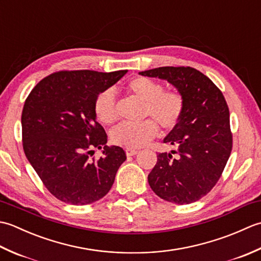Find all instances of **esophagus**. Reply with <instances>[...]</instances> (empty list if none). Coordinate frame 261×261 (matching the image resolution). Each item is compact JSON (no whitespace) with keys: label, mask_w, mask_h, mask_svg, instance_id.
I'll use <instances>...</instances> for the list:
<instances>
[{"label":"esophagus","mask_w":261,"mask_h":261,"mask_svg":"<svg viewBox=\"0 0 261 261\" xmlns=\"http://www.w3.org/2000/svg\"><path fill=\"white\" fill-rule=\"evenodd\" d=\"M125 153L127 157H131V156H135V154H137L138 150H135V149H126Z\"/></svg>","instance_id":"obj_1"}]
</instances>
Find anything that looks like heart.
I'll use <instances>...</instances> for the list:
<instances>
[{
    "mask_svg": "<svg viewBox=\"0 0 261 261\" xmlns=\"http://www.w3.org/2000/svg\"><path fill=\"white\" fill-rule=\"evenodd\" d=\"M125 91L143 102L142 116L150 118L137 124L122 123L111 132V140L116 146L137 149L150 141L157 135L159 124L164 131L173 130L179 123L185 110V99L177 91L165 90L162 82L148 77H135L125 83ZM96 119L111 125L118 119L115 98L112 91L105 90L94 102Z\"/></svg>",
    "mask_w": 261,
    "mask_h": 261,
    "instance_id": "b5f03b06",
    "label": "heart"
}]
</instances>
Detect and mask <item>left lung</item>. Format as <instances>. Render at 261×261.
Instances as JSON below:
<instances>
[{
	"label": "left lung",
	"instance_id": "8db88e82",
	"mask_svg": "<svg viewBox=\"0 0 261 261\" xmlns=\"http://www.w3.org/2000/svg\"><path fill=\"white\" fill-rule=\"evenodd\" d=\"M139 74L167 80L185 99L179 123L164 139L177 149L157 154V164L148 175L149 185L167 202H196L215 186L231 154L228 104L220 88L193 67L167 66Z\"/></svg>",
	"mask_w": 261,
	"mask_h": 261
}]
</instances>
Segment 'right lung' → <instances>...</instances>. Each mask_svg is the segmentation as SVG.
<instances>
[{
    "label": "right lung",
    "instance_id": "right-lung-1",
    "mask_svg": "<svg viewBox=\"0 0 261 261\" xmlns=\"http://www.w3.org/2000/svg\"><path fill=\"white\" fill-rule=\"evenodd\" d=\"M126 70H60L32 88L22 110V145L43 185L59 201L86 205L104 197L125 162L121 147H108L94 102ZM105 146L103 156L90 159Z\"/></svg>",
    "mask_w": 261,
    "mask_h": 261
}]
</instances>
